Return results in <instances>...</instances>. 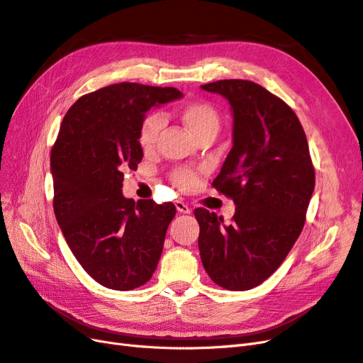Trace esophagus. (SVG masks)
<instances>
[{"label":"esophagus","mask_w":363,"mask_h":363,"mask_svg":"<svg viewBox=\"0 0 363 363\" xmlns=\"http://www.w3.org/2000/svg\"><path fill=\"white\" fill-rule=\"evenodd\" d=\"M175 207H177V211L180 213H191V207L188 204H184L183 201H180V200L175 201Z\"/></svg>","instance_id":"34e87169"}]
</instances>
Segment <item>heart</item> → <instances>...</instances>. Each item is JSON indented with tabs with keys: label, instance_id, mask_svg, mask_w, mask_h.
<instances>
[{
	"label": "heart",
	"instance_id": "1",
	"mask_svg": "<svg viewBox=\"0 0 363 363\" xmlns=\"http://www.w3.org/2000/svg\"><path fill=\"white\" fill-rule=\"evenodd\" d=\"M180 116L192 131V135L199 139L208 133L216 135L219 130V115L216 108L207 101H191L184 104L180 111ZM163 124L164 119L159 113H151L142 121L139 128V144L142 148L150 150L155 147ZM199 171L191 168H177L171 172V180L179 189L188 191L199 182Z\"/></svg>",
	"mask_w": 363,
	"mask_h": 363
}]
</instances>
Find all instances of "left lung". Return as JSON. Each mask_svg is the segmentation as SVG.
Returning a JSON list of instances; mask_svg holds the SVG:
<instances>
[{"mask_svg":"<svg viewBox=\"0 0 363 363\" xmlns=\"http://www.w3.org/2000/svg\"><path fill=\"white\" fill-rule=\"evenodd\" d=\"M233 111V147L212 186L232 199L230 224L203 207V267L218 286L248 291L276 271L298 239L315 188V168L300 119L281 98L248 80L201 86Z\"/></svg>","mask_w":363,"mask_h":363,"instance_id":"left-lung-1","label":"left lung"}]
</instances>
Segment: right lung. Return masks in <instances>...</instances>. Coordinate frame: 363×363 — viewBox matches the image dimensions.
<instances>
[{
    "label": "right lung",
    "mask_w": 363,
    "mask_h": 363,
    "mask_svg": "<svg viewBox=\"0 0 363 363\" xmlns=\"http://www.w3.org/2000/svg\"><path fill=\"white\" fill-rule=\"evenodd\" d=\"M182 96L175 87L116 83L79 98L65 115L51 148L52 207L83 269L106 288L131 291L156 271L172 203L127 200L124 171L144 152L145 112Z\"/></svg>",
    "instance_id": "obj_1"
}]
</instances>
